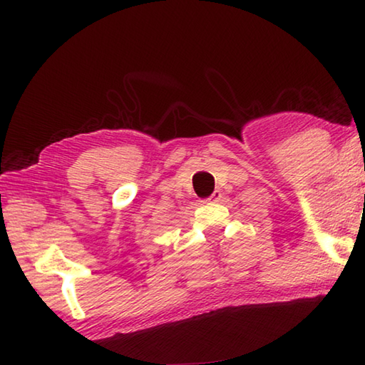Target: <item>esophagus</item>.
<instances>
[{
	"label": "esophagus",
	"mask_w": 365,
	"mask_h": 365,
	"mask_svg": "<svg viewBox=\"0 0 365 365\" xmlns=\"http://www.w3.org/2000/svg\"><path fill=\"white\" fill-rule=\"evenodd\" d=\"M220 200H222V193H220V191H218V190H215L214 193L210 195V197H209L207 201H209V202H218Z\"/></svg>",
	"instance_id": "34e87169"
}]
</instances>
